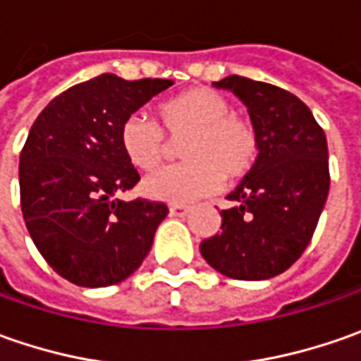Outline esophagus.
Segmentation results:
<instances>
[{
  "mask_svg": "<svg viewBox=\"0 0 361 361\" xmlns=\"http://www.w3.org/2000/svg\"><path fill=\"white\" fill-rule=\"evenodd\" d=\"M188 207H183V204H171L169 207V213H171V216H187L188 215Z\"/></svg>",
  "mask_w": 361,
  "mask_h": 361,
  "instance_id": "1",
  "label": "esophagus"
}]
</instances>
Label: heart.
Instances as JSON below:
<instances>
[{
    "label": "heart",
    "instance_id": "obj_1",
    "mask_svg": "<svg viewBox=\"0 0 361 361\" xmlns=\"http://www.w3.org/2000/svg\"><path fill=\"white\" fill-rule=\"evenodd\" d=\"M171 140H185V162L162 166L142 180L152 201L187 204L213 195L223 178L247 174L259 157V136L241 116L231 114L227 98L207 88H192L159 106ZM120 145L136 169L150 171L169 154L171 142L157 122L132 114L120 128Z\"/></svg>",
    "mask_w": 361,
    "mask_h": 361
}]
</instances>
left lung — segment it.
Returning <instances> with one entry per match:
<instances>
[{"label":"left lung","mask_w":361,"mask_h":361,"mask_svg":"<svg viewBox=\"0 0 361 361\" xmlns=\"http://www.w3.org/2000/svg\"><path fill=\"white\" fill-rule=\"evenodd\" d=\"M247 106L259 157L221 211V231L201 243V255L221 275L271 279L289 269L310 245L329 192L327 140L312 110L265 82L227 76L213 82Z\"/></svg>","instance_id":"left-lung-1"}]
</instances>
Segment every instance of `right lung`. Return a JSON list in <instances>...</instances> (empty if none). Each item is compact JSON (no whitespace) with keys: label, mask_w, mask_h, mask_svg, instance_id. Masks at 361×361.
I'll return each instance as SVG.
<instances>
[{"label":"right lung","mask_w":361,"mask_h":361,"mask_svg":"<svg viewBox=\"0 0 361 361\" xmlns=\"http://www.w3.org/2000/svg\"><path fill=\"white\" fill-rule=\"evenodd\" d=\"M173 84L102 74L56 96L32 124L20 154L21 213L37 251L63 279L116 285L148 255L169 209L116 197L140 180L120 128Z\"/></svg>","instance_id":"right-lung-1"}]
</instances>
